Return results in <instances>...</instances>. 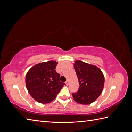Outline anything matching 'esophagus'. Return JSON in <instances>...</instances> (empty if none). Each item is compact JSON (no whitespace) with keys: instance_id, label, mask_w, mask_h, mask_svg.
Here are the masks:
<instances>
[{"instance_id":"esophagus-1","label":"esophagus","mask_w":132,"mask_h":132,"mask_svg":"<svg viewBox=\"0 0 132 132\" xmlns=\"http://www.w3.org/2000/svg\"><path fill=\"white\" fill-rule=\"evenodd\" d=\"M65 84H66L67 86L68 85H69V81H68V80H67V81H66V82H65Z\"/></svg>"}]
</instances>
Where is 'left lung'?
<instances>
[{"label": "left lung", "mask_w": 132, "mask_h": 132, "mask_svg": "<svg viewBox=\"0 0 132 132\" xmlns=\"http://www.w3.org/2000/svg\"><path fill=\"white\" fill-rule=\"evenodd\" d=\"M74 67L80 86L78 91L72 94L73 98L78 103L90 104L102 93L105 82L104 76L96 66L81 61H75Z\"/></svg>", "instance_id": "1"}]
</instances>
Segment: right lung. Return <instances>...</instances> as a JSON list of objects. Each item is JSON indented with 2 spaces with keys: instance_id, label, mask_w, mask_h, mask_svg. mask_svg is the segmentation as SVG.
<instances>
[{
  "instance_id": "1",
  "label": "right lung",
  "mask_w": 132,
  "mask_h": 132,
  "mask_svg": "<svg viewBox=\"0 0 132 132\" xmlns=\"http://www.w3.org/2000/svg\"><path fill=\"white\" fill-rule=\"evenodd\" d=\"M58 62L50 61L36 64L26 75V86L30 95L36 101L48 103L56 97L65 84L59 80L55 71Z\"/></svg>"
}]
</instances>
